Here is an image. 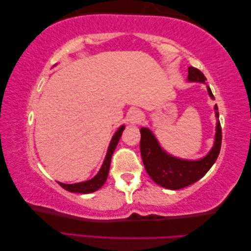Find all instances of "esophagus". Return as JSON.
Segmentation results:
<instances>
[{"label": "esophagus", "mask_w": 251, "mask_h": 251, "mask_svg": "<svg viewBox=\"0 0 251 251\" xmlns=\"http://www.w3.org/2000/svg\"><path fill=\"white\" fill-rule=\"evenodd\" d=\"M142 119V114L140 110H132L129 114V121L132 125L139 124Z\"/></svg>", "instance_id": "34e87169"}]
</instances>
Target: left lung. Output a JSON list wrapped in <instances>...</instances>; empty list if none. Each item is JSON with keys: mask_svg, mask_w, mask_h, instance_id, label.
I'll use <instances>...</instances> for the list:
<instances>
[{"mask_svg": "<svg viewBox=\"0 0 251 251\" xmlns=\"http://www.w3.org/2000/svg\"><path fill=\"white\" fill-rule=\"evenodd\" d=\"M187 79L191 82L204 83L206 76L197 68L188 67ZM207 89L209 95L213 99L210 88L207 86ZM214 109H216V116L218 118L219 112L217 105L214 106ZM140 132L141 155L148 176L158 185L169 188V190H180L201 180L216 162L220 150H221L222 129L219 121H217L213 147L207 156L199 160H185L168 155L160 147L159 143L150 129L142 127Z\"/></svg>", "mask_w": 251, "mask_h": 251, "instance_id": "left-lung-1", "label": "left lung"}]
</instances>
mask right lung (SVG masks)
Here are the masks:
<instances>
[{"label":"right lung","instance_id":"right-lung-1","mask_svg":"<svg viewBox=\"0 0 251 251\" xmlns=\"http://www.w3.org/2000/svg\"><path fill=\"white\" fill-rule=\"evenodd\" d=\"M125 130V126H121L117 132L115 133V135L112 136V139L110 141V144L108 147V151H107V154L105 157V160L103 166H101L100 170L99 173L89 181L85 182H81V183H75V184H64V183H59V185L65 188L66 191L71 192V193H81V194H89V193H93L103 186V184L106 182L107 176H108V172H109V167H110V160H111V156L114 154L115 148L118 144V142L120 140V137L122 135V132Z\"/></svg>","mask_w":251,"mask_h":251}]
</instances>
